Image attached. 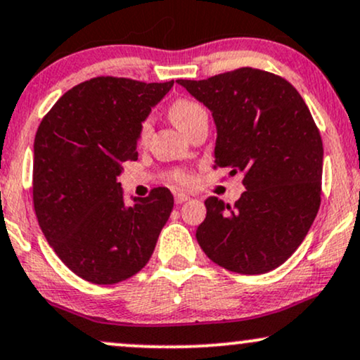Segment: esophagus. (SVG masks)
Listing matches in <instances>:
<instances>
[{
    "label": "esophagus",
    "mask_w": 360,
    "mask_h": 360,
    "mask_svg": "<svg viewBox=\"0 0 360 360\" xmlns=\"http://www.w3.org/2000/svg\"><path fill=\"white\" fill-rule=\"evenodd\" d=\"M190 197L187 193H176L175 195V202L176 203H184V202H188Z\"/></svg>",
    "instance_id": "esophagus-1"
}]
</instances>
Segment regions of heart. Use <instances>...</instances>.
<instances>
[{
  "label": "heart",
  "instance_id": "obj_1",
  "mask_svg": "<svg viewBox=\"0 0 360 360\" xmlns=\"http://www.w3.org/2000/svg\"><path fill=\"white\" fill-rule=\"evenodd\" d=\"M168 115H170L173 125L184 133H187L188 128L192 127L198 118L205 117L207 112L202 105L197 103V101L181 98V100L173 101ZM150 130H152V123H150V120H145L140 127V140H145L146 136L150 135ZM176 179H179V181H181V184H187L188 181V179L184 175V173H179Z\"/></svg>",
  "mask_w": 360,
  "mask_h": 360
}]
</instances>
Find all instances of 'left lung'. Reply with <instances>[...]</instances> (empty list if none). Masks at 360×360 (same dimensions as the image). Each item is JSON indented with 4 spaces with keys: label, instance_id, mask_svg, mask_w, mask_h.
<instances>
[{
    "label": "left lung",
    "instance_id": "obj_1",
    "mask_svg": "<svg viewBox=\"0 0 360 360\" xmlns=\"http://www.w3.org/2000/svg\"><path fill=\"white\" fill-rule=\"evenodd\" d=\"M207 106L217 127L215 168L243 173L233 207L205 200L197 240L230 272L257 275L282 265L321 207L323 146L307 105L287 79L238 68L208 79H176Z\"/></svg>",
    "mask_w": 360,
    "mask_h": 360
}]
</instances>
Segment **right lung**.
Listing matches in <instances>:
<instances>
[{"instance_id": "obj_1", "label": "right lung", "mask_w": 360, "mask_h": 360, "mask_svg": "<svg viewBox=\"0 0 360 360\" xmlns=\"http://www.w3.org/2000/svg\"><path fill=\"white\" fill-rule=\"evenodd\" d=\"M172 82L98 77L53 105L34 136L33 203L39 227L78 277L112 285L140 272L173 208L165 187L125 205L117 176L136 158L140 127Z\"/></svg>"}]
</instances>
